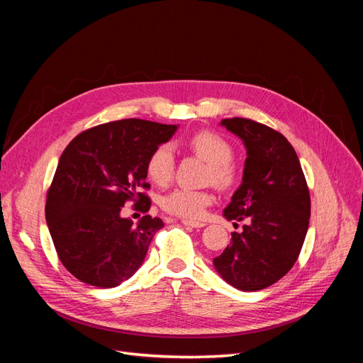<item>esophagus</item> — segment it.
Instances as JSON below:
<instances>
[{"label":"esophagus","mask_w":363,"mask_h":363,"mask_svg":"<svg viewBox=\"0 0 363 363\" xmlns=\"http://www.w3.org/2000/svg\"><path fill=\"white\" fill-rule=\"evenodd\" d=\"M182 223H183V225L194 227V228H201V227L206 225L204 223H200V221H188V219H184V221H182Z\"/></svg>","instance_id":"esophagus-1"}]
</instances>
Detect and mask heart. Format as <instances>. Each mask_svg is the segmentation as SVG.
<instances>
[{
  "instance_id": "heart-1",
  "label": "heart",
  "mask_w": 363,
  "mask_h": 363,
  "mask_svg": "<svg viewBox=\"0 0 363 363\" xmlns=\"http://www.w3.org/2000/svg\"><path fill=\"white\" fill-rule=\"evenodd\" d=\"M188 147L208 163L207 182H212L221 189H227L235 183L236 172L232 164L233 147L230 142L215 131H199L189 140ZM175 157L169 145L163 144L155 148L147 160L148 177L159 186H167L174 175ZM213 196L206 191L175 189L164 195L160 206L164 212L171 215L199 219L203 216L206 207L212 204Z\"/></svg>"
}]
</instances>
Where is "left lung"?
I'll return each mask as SVG.
<instances>
[{"instance_id":"obj_1","label":"left lung","mask_w":363,"mask_h":363,"mask_svg":"<svg viewBox=\"0 0 363 363\" xmlns=\"http://www.w3.org/2000/svg\"><path fill=\"white\" fill-rule=\"evenodd\" d=\"M221 125L247 148L242 183L224 216L248 224L232 233L213 265L236 289L260 291L286 276L298 259L309 228L311 195L298 156L281 133L247 118L223 119Z\"/></svg>"}]
</instances>
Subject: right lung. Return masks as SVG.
Wrapping results in <instances>:
<instances>
[{
    "mask_svg": "<svg viewBox=\"0 0 363 363\" xmlns=\"http://www.w3.org/2000/svg\"><path fill=\"white\" fill-rule=\"evenodd\" d=\"M177 125L121 119L75 136L59 159L47 194L45 218L63 267L75 279L98 288H115L142 265L150 242L163 227L145 215L121 216L127 201L148 212L147 160L168 142Z\"/></svg>",
    "mask_w": 363,
    "mask_h": 363,
    "instance_id": "add662e5",
    "label": "right lung"
}]
</instances>
